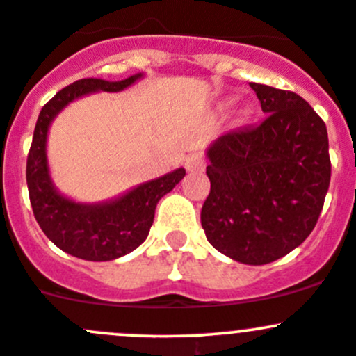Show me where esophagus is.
I'll use <instances>...</instances> for the list:
<instances>
[{
  "instance_id": "34e87169",
  "label": "esophagus",
  "mask_w": 356,
  "mask_h": 356,
  "mask_svg": "<svg viewBox=\"0 0 356 356\" xmlns=\"http://www.w3.org/2000/svg\"><path fill=\"white\" fill-rule=\"evenodd\" d=\"M185 168H187V171L191 172H201L206 169V157L202 152H194V154H191L187 157V161H185Z\"/></svg>"
}]
</instances>
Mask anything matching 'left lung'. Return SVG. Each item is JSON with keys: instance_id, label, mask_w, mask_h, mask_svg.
Segmentation results:
<instances>
[{"instance_id": "1", "label": "left lung", "mask_w": 356, "mask_h": 356, "mask_svg": "<svg viewBox=\"0 0 356 356\" xmlns=\"http://www.w3.org/2000/svg\"><path fill=\"white\" fill-rule=\"evenodd\" d=\"M266 118L223 134L208 150L201 223L213 248L264 266L311 234L330 184L325 122L290 90L250 83Z\"/></svg>"}]
</instances>
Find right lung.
<instances>
[{"label":"right lung","instance_id":"1","mask_svg":"<svg viewBox=\"0 0 356 356\" xmlns=\"http://www.w3.org/2000/svg\"><path fill=\"white\" fill-rule=\"evenodd\" d=\"M141 74L120 82L83 79L60 89L40 111L33 143L28 154L26 180L33 213L47 238L63 252L83 260L104 262L136 250L147 239L154 223L159 199L172 191L185 176V169H176L157 180L140 185L129 194L104 204H79L63 197L54 188L47 165V131L50 122L70 101L83 94L117 90L129 87Z\"/></svg>","mask_w":356,"mask_h":356}]
</instances>
